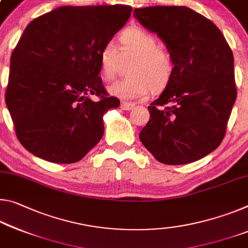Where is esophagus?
<instances>
[{
  "instance_id": "1",
  "label": "esophagus",
  "mask_w": 248,
  "mask_h": 248,
  "mask_svg": "<svg viewBox=\"0 0 248 248\" xmlns=\"http://www.w3.org/2000/svg\"><path fill=\"white\" fill-rule=\"evenodd\" d=\"M121 109L123 110H131L133 107H135V104H130V103H123L121 104Z\"/></svg>"
}]
</instances>
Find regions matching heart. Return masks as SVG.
Returning a JSON list of instances; mask_svg holds the SVG:
<instances>
[{
  "instance_id": "obj_1",
  "label": "heart",
  "mask_w": 248,
  "mask_h": 248,
  "mask_svg": "<svg viewBox=\"0 0 248 248\" xmlns=\"http://www.w3.org/2000/svg\"><path fill=\"white\" fill-rule=\"evenodd\" d=\"M120 53L117 46L108 42L101 47L98 60L106 80L115 78L122 56L135 57L129 74L131 77L113 82L108 87L112 96L121 99H140L153 89L159 92L167 87L174 72V62L167 50L159 48V42L141 27H130L119 35Z\"/></svg>"
}]
</instances>
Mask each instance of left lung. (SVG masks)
Segmentation results:
<instances>
[{
    "instance_id": "1",
    "label": "left lung",
    "mask_w": 248,
    "mask_h": 248,
    "mask_svg": "<svg viewBox=\"0 0 248 248\" xmlns=\"http://www.w3.org/2000/svg\"><path fill=\"white\" fill-rule=\"evenodd\" d=\"M133 16L158 35L174 62L170 82L148 107L140 141L161 163L202 159L221 144L236 100L232 49L214 23L186 6L136 9Z\"/></svg>"
}]
</instances>
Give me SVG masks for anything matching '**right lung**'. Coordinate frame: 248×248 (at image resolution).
Returning a JSON list of instances; mask_svg holds the SVG:
<instances>
[{"instance_id":"1","label":"right lung","mask_w":248,"mask_h":248,"mask_svg":"<svg viewBox=\"0 0 248 248\" xmlns=\"http://www.w3.org/2000/svg\"><path fill=\"white\" fill-rule=\"evenodd\" d=\"M131 12L118 4L62 6L27 25L11 56L5 93L27 151L49 162L74 163L103 138L104 115L120 101L107 96L98 55Z\"/></svg>"}]
</instances>
